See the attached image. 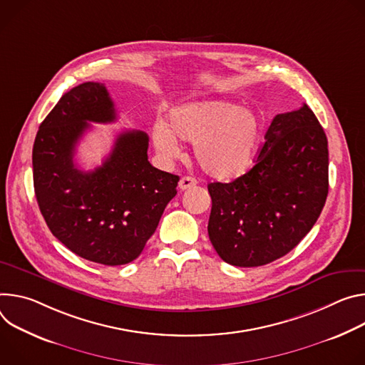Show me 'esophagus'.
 Here are the masks:
<instances>
[{
    "instance_id": "34e87169",
    "label": "esophagus",
    "mask_w": 365,
    "mask_h": 365,
    "mask_svg": "<svg viewBox=\"0 0 365 365\" xmlns=\"http://www.w3.org/2000/svg\"><path fill=\"white\" fill-rule=\"evenodd\" d=\"M195 184H197V181L192 177H182L178 182V187H180V190L184 191V190H188V188L194 187Z\"/></svg>"
}]
</instances>
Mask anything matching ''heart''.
Masks as SVG:
<instances>
[{
  "label": "heart",
  "mask_w": 365,
  "mask_h": 365,
  "mask_svg": "<svg viewBox=\"0 0 365 365\" xmlns=\"http://www.w3.org/2000/svg\"><path fill=\"white\" fill-rule=\"evenodd\" d=\"M259 117L239 104L207 100L173 108L168 126L155 123L152 138L156 152L167 160L180 155L177 140L194 142V158L200 168L216 180H232L254 164L261 143Z\"/></svg>",
  "instance_id": "obj_1"
}]
</instances>
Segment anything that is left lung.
<instances>
[{
  "label": "left lung",
  "instance_id": "1",
  "mask_svg": "<svg viewBox=\"0 0 365 365\" xmlns=\"http://www.w3.org/2000/svg\"><path fill=\"white\" fill-rule=\"evenodd\" d=\"M328 139L314 113L277 114L255 165L232 182L207 185L209 237L235 267H259L289 254L310 232L329 190Z\"/></svg>",
  "mask_w": 365,
  "mask_h": 365
}]
</instances>
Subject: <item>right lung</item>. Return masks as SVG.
<instances>
[{"label":"right lung","mask_w":365,"mask_h":365,"mask_svg":"<svg viewBox=\"0 0 365 365\" xmlns=\"http://www.w3.org/2000/svg\"><path fill=\"white\" fill-rule=\"evenodd\" d=\"M115 117L104 84H79L46 115L33 145L34 194L48 227L78 257L110 267L140 255L180 181L150 165L142 130L121 132L101 167L78 170L73 153L90 121Z\"/></svg>","instance_id":"right-lung-1"}]
</instances>
